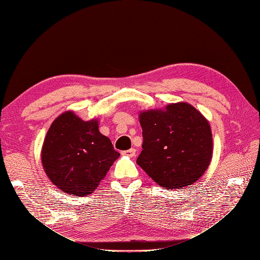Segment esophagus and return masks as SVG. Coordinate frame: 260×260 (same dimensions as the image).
<instances>
[{"instance_id": "esophagus-1", "label": "esophagus", "mask_w": 260, "mask_h": 260, "mask_svg": "<svg viewBox=\"0 0 260 260\" xmlns=\"http://www.w3.org/2000/svg\"><path fill=\"white\" fill-rule=\"evenodd\" d=\"M121 154H122V155H125V156H129V157H133V156H136V148L127 149V151L121 152Z\"/></svg>"}]
</instances>
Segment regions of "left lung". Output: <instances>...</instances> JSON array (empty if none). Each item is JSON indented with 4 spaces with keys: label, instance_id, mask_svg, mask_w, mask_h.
<instances>
[{
    "label": "left lung",
    "instance_id": "8db88e82",
    "mask_svg": "<svg viewBox=\"0 0 260 260\" xmlns=\"http://www.w3.org/2000/svg\"><path fill=\"white\" fill-rule=\"evenodd\" d=\"M143 144L137 164L155 182L184 188L198 181L212 156L208 120L185 102L140 113Z\"/></svg>",
    "mask_w": 260,
    "mask_h": 260
}]
</instances>
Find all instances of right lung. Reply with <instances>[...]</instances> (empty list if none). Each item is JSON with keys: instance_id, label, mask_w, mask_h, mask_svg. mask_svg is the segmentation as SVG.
Segmentation results:
<instances>
[{"instance_id": "obj_1", "label": "right lung", "mask_w": 260, "mask_h": 260, "mask_svg": "<svg viewBox=\"0 0 260 260\" xmlns=\"http://www.w3.org/2000/svg\"><path fill=\"white\" fill-rule=\"evenodd\" d=\"M120 154L99 131L96 119L84 121L74 112L55 119L44 139L41 160L51 182L67 194H91Z\"/></svg>"}]
</instances>
